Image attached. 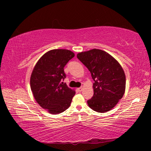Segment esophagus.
Returning a JSON list of instances; mask_svg holds the SVG:
<instances>
[{"label":"esophagus","instance_id":"1","mask_svg":"<svg viewBox=\"0 0 151 151\" xmlns=\"http://www.w3.org/2000/svg\"><path fill=\"white\" fill-rule=\"evenodd\" d=\"M83 86H81V87H80V88H78V91H80V92H81L82 91H83Z\"/></svg>","mask_w":151,"mask_h":151}]
</instances>
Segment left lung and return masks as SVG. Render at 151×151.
Listing matches in <instances>:
<instances>
[{
  "mask_svg": "<svg viewBox=\"0 0 151 151\" xmlns=\"http://www.w3.org/2000/svg\"><path fill=\"white\" fill-rule=\"evenodd\" d=\"M91 73L94 94L87 101L88 106L98 112H108L123 96L126 77L122 66L108 52L94 48L77 54Z\"/></svg>",
  "mask_w": 151,
  "mask_h": 151,
  "instance_id": "1",
  "label": "left lung"
}]
</instances>
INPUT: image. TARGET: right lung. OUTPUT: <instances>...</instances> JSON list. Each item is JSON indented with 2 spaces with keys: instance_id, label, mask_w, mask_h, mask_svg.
<instances>
[{
  "instance_id": "1",
  "label": "right lung",
  "mask_w": 151,
  "mask_h": 151,
  "mask_svg": "<svg viewBox=\"0 0 151 151\" xmlns=\"http://www.w3.org/2000/svg\"><path fill=\"white\" fill-rule=\"evenodd\" d=\"M75 57L72 51L53 49L43 55L30 76V88L36 101L51 114H59L70 106L75 91L68 87L64 67Z\"/></svg>"
}]
</instances>
